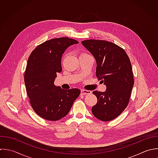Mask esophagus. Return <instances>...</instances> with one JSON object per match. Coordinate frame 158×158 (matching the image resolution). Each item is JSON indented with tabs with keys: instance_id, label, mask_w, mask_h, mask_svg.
Here are the masks:
<instances>
[{
	"instance_id": "1",
	"label": "esophagus",
	"mask_w": 158,
	"mask_h": 158,
	"mask_svg": "<svg viewBox=\"0 0 158 158\" xmlns=\"http://www.w3.org/2000/svg\"><path fill=\"white\" fill-rule=\"evenodd\" d=\"M81 94L82 95H89L92 94V92L90 90H81Z\"/></svg>"
}]
</instances>
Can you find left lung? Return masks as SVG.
<instances>
[{
  "label": "left lung",
  "mask_w": 158,
  "mask_h": 158,
  "mask_svg": "<svg viewBox=\"0 0 158 158\" xmlns=\"http://www.w3.org/2000/svg\"><path fill=\"white\" fill-rule=\"evenodd\" d=\"M81 43L95 58L96 75L106 86L105 92H93L97 103L92 113L103 121L113 120L129 102L134 84L131 61L124 50L112 42L90 39Z\"/></svg>",
  "instance_id": "8db88e82"
}]
</instances>
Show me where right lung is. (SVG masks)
Instances as JSON below:
<instances>
[{
  "label": "right lung",
  "mask_w": 158,
  "mask_h": 158,
  "mask_svg": "<svg viewBox=\"0 0 158 158\" xmlns=\"http://www.w3.org/2000/svg\"><path fill=\"white\" fill-rule=\"evenodd\" d=\"M79 42L68 37L53 39L38 45L31 53L24 73V84L34 111L48 121H58L70 111L79 96L78 89H62L54 85L61 73L65 50Z\"/></svg>",
  "instance_id": "obj_1"
}]
</instances>
